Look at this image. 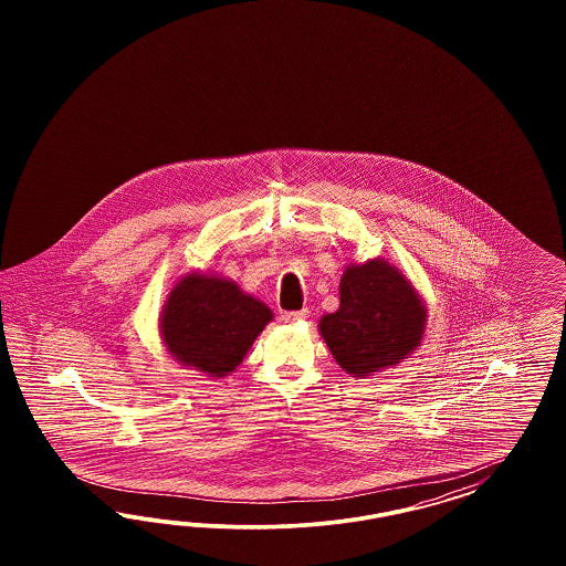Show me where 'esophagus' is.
Instances as JSON below:
<instances>
[{
	"label": "esophagus",
	"instance_id": "esophagus-1",
	"mask_svg": "<svg viewBox=\"0 0 566 566\" xmlns=\"http://www.w3.org/2000/svg\"><path fill=\"white\" fill-rule=\"evenodd\" d=\"M307 315V308H301V311H289V313H282V322H284V324H296V322L305 319Z\"/></svg>",
	"mask_w": 566,
	"mask_h": 566
}]
</instances>
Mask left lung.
<instances>
[{"instance_id": "1", "label": "left lung", "mask_w": 566, "mask_h": 566, "mask_svg": "<svg viewBox=\"0 0 566 566\" xmlns=\"http://www.w3.org/2000/svg\"><path fill=\"white\" fill-rule=\"evenodd\" d=\"M428 307L411 280L386 259L348 263L340 307L319 319V334L346 374L374 376L409 359L423 340Z\"/></svg>"}]
</instances>
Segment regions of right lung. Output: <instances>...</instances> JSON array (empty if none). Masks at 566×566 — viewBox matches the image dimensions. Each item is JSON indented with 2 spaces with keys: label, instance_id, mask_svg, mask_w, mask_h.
Segmentation results:
<instances>
[{
  "label": "right lung",
  "instance_id": "right-lung-1",
  "mask_svg": "<svg viewBox=\"0 0 566 566\" xmlns=\"http://www.w3.org/2000/svg\"><path fill=\"white\" fill-rule=\"evenodd\" d=\"M272 319V308L234 280L190 272L171 286L159 336L180 365L220 379L239 367Z\"/></svg>",
  "mask_w": 566,
  "mask_h": 566
}]
</instances>
